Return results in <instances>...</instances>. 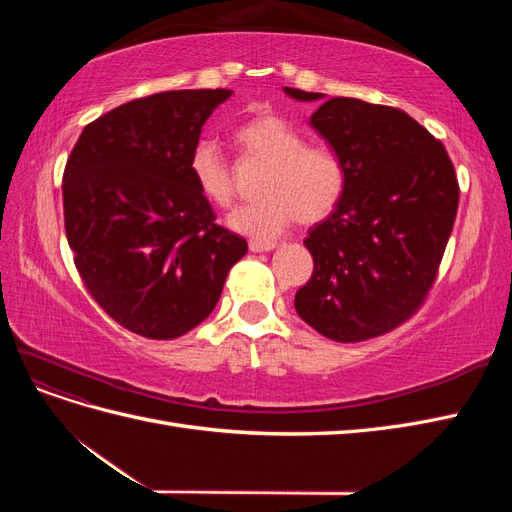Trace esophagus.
Instances as JSON below:
<instances>
[{
    "label": "esophagus",
    "mask_w": 512,
    "mask_h": 512,
    "mask_svg": "<svg viewBox=\"0 0 512 512\" xmlns=\"http://www.w3.org/2000/svg\"><path fill=\"white\" fill-rule=\"evenodd\" d=\"M277 243L275 241H258V239H252L250 241V250L252 252H269V250H273Z\"/></svg>",
    "instance_id": "34e87169"
}]
</instances>
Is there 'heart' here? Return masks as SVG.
I'll list each match as a JSON object with an SVG mask.
<instances>
[{
	"mask_svg": "<svg viewBox=\"0 0 512 512\" xmlns=\"http://www.w3.org/2000/svg\"><path fill=\"white\" fill-rule=\"evenodd\" d=\"M247 158L265 162L258 200L239 207L228 224L243 235L273 239L301 220L320 222L339 207L348 188L346 162L324 143H305L303 132L280 115H258L235 130ZM190 173L198 192L215 207L228 209L237 183L218 141L198 138L190 151Z\"/></svg>",
	"mask_w": 512,
	"mask_h": 512,
	"instance_id": "1",
	"label": "heart"
}]
</instances>
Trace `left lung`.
<instances>
[{"mask_svg":"<svg viewBox=\"0 0 512 512\" xmlns=\"http://www.w3.org/2000/svg\"><path fill=\"white\" fill-rule=\"evenodd\" d=\"M286 94L322 98L290 87ZM312 126L344 158L348 188L303 241L314 271L294 309L333 342H365L427 301L457 218L459 181L444 145L401 108L331 98Z\"/></svg>","mask_w":512,"mask_h":512,"instance_id":"8db88e82","label":"left lung"}]
</instances>
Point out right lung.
<instances>
[{"mask_svg":"<svg viewBox=\"0 0 512 512\" xmlns=\"http://www.w3.org/2000/svg\"><path fill=\"white\" fill-rule=\"evenodd\" d=\"M230 89L160 91L91 121L61 192L74 267L123 329L175 339L203 322L247 241L215 222L190 151Z\"/></svg>","mask_w":512,"mask_h":512,"instance_id":"obj_1","label":"right lung"}]
</instances>
